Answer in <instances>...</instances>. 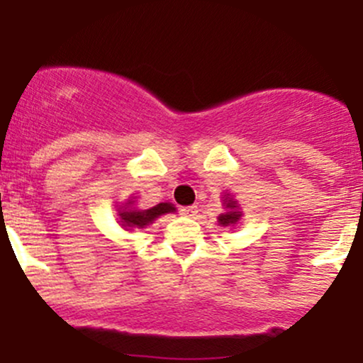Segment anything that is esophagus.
Masks as SVG:
<instances>
[{
  "label": "esophagus",
  "mask_w": 363,
  "mask_h": 363,
  "mask_svg": "<svg viewBox=\"0 0 363 363\" xmlns=\"http://www.w3.org/2000/svg\"><path fill=\"white\" fill-rule=\"evenodd\" d=\"M196 213H199V207H196V206H186V207H181V214H182V216H189V218H193V216H195Z\"/></svg>",
  "instance_id": "1"
}]
</instances>
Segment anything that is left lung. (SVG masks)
I'll return each instance as SVG.
<instances>
[{"mask_svg": "<svg viewBox=\"0 0 363 363\" xmlns=\"http://www.w3.org/2000/svg\"><path fill=\"white\" fill-rule=\"evenodd\" d=\"M227 207H228L227 213L220 214V218H218V221H220V223L223 225V227H227V225L238 223V220H239V218H241V213H239V211H238V206H235L234 200H228Z\"/></svg>", "mask_w": 363, "mask_h": 363, "instance_id": "obj_1", "label": "left lung"}]
</instances>
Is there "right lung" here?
Listing matches in <instances>:
<instances>
[{"label": "right lung", "instance_id": "add662e5", "mask_svg": "<svg viewBox=\"0 0 363 363\" xmlns=\"http://www.w3.org/2000/svg\"><path fill=\"white\" fill-rule=\"evenodd\" d=\"M172 211H175V207L172 206V203H157V206L150 207V209H145V211H140V209H124L121 213V220H122V225H124L125 228H143L145 225L152 223L154 220H156L157 216H161V214L164 213H172Z\"/></svg>", "mask_w": 363, "mask_h": 363}]
</instances>
